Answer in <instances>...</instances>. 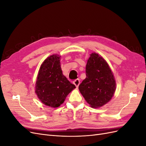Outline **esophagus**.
<instances>
[{
  "mask_svg": "<svg viewBox=\"0 0 146 146\" xmlns=\"http://www.w3.org/2000/svg\"><path fill=\"white\" fill-rule=\"evenodd\" d=\"M80 80H79V79H76V80L74 81V84L77 88L79 86V85H80Z\"/></svg>",
  "mask_w": 146,
  "mask_h": 146,
  "instance_id": "obj_1",
  "label": "esophagus"
}]
</instances>
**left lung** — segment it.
<instances>
[{
    "instance_id": "left-lung-1",
    "label": "left lung",
    "mask_w": 146,
    "mask_h": 146,
    "mask_svg": "<svg viewBox=\"0 0 146 146\" xmlns=\"http://www.w3.org/2000/svg\"><path fill=\"white\" fill-rule=\"evenodd\" d=\"M86 77L78 86L90 107L98 108L110 101L116 91V80L109 64L95 52L90 54L86 65Z\"/></svg>"
}]
</instances>
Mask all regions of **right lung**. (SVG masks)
I'll return each mask as SVG.
<instances>
[{
  "mask_svg": "<svg viewBox=\"0 0 146 146\" xmlns=\"http://www.w3.org/2000/svg\"><path fill=\"white\" fill-rule=\"evenodd\" d=\"M60 57L53 54L43 61L39 68L35 84V93L41 102L51 108L63 104L74 85L64 75L60 65Z\"/></svg>",
  "mask_w": 146,
  "mask_h": 146,
  "instance_id": "1",
  "label": "right lung"
}]
</instances>
